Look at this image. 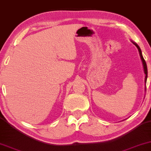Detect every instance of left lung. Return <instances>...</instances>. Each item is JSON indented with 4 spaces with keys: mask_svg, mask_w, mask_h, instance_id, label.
<instances>
[{
    "mask_svg": "<svg viewBox=\"0 0 151 151\" xmlns=\"http://www.w3.org/2000/svg\"><path fill=\"white\" fill-rule=\"evenodd\" d=\"M133 44L134 45L136 46L137 47V49L139 50V55H140V57H141L142 59V63H143V65H144V72H145V74H146V77H145V81L146 83V79H147V75H148V70H147V65H146V63L145 61V60H144L143 56H142V51H141V49H140V47H139L138 45H137L135 43H134V42H132Z\"/></svg>",
    "mask_w": 151,
    "mask_h": 151,
    "instance_id": "obj_1",
    "label": "left lung"
}]
</instances>
